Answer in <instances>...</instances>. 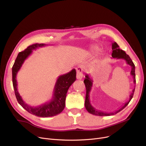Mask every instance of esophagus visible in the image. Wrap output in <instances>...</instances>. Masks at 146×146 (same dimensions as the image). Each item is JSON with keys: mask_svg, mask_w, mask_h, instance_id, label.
Here are the masks:
<instances>
[{"mask_svg": "<svg viewBox=\"0 0 146 146\" xmlns=\"http://www.w3.org/2000/svg\"><path fill=\"white\" fill-rule=\"evenodd\" d=\"M83 68L81 67H78L76 68V79H82L83 78Z\"/></svg>", "mask_w": 146, "mask_h": 146, "instance_id": "obj_1", "label": "esophagus"}]
</instances>
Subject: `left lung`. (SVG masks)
I'll use <instances>...</instances> for the list:
<instances>
[{"mask_svg":"<svg viewBox=\"0 0 146 146\" xmlns=\"http://www.w3.org/2000/svg\"><path fill=\"white\" fill-rule=\"evenodd\" d=\"M112 54H111V56L113 58H116V59H123L124 60L126 61V63L128 65H129L131 67V75L132 76L133 79H134V83L135 84L136 83V80H135V65L134 63H133L132 61L130 58L129 56L128 55L126 54L124 50L120 49L119 48V45L116 42H113L112 43ZM84 84L85 85L86 87V97H85V106L86 110L92 115H97V116H111V115H114L115 114L119 113L121 110H122L125 107L127 106L129 103L130 102V101L133 97V96H134V93L135 91V88H134V90H132V93L130 94L129 96V101H128L127 102H126L122 106H121L120 108L115 111L113 112H110V113H107V112H104V111H101L100 110H98L96 109L94 107L91 105L90 103V92L91 91V89L93 85V80L91 79L90 77V75L86 74L85 75V79L84 81Z\"/></svg>","mask_w":146,"mask_h":146,"instance_id":"1","label":"left lung"}]
</instances>
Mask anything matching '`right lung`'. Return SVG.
I'll list each match as a JSON object with an SVG mask.
<instances>
[{
  "label": "right lung",
  "instance_id": "obj_1",
  "mask_svg": "<svg viewBox=\"0 0 146 146\" xmlns=\"http://www.w3.org/2000/svg\"><path fill=\"white\" fill-rule=\"evenodd\" d=\"M46 45H47L43 43H35L28 46L27 49L18 54L12 68V83H13L15 94L18 103L30 113L42 117L54 116L62 112L65 107L66 97L67 91L69 87L76 79V72L75 69H73L70 72L61 75L58 78L54 86L52 98L48 102L37 107L30 106L24 102L18 91V84L17 81V73L22 67L24 61L31 54L33 50Z\"/></svg>",
  "mask_w": 146,
  "mask_h": 146
}]
</instances>
